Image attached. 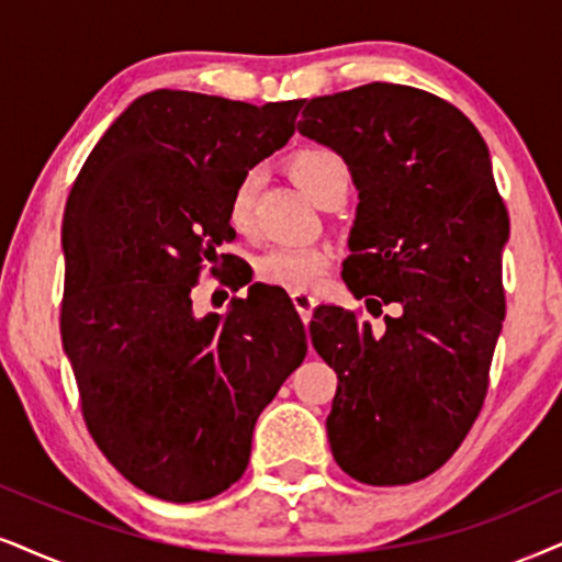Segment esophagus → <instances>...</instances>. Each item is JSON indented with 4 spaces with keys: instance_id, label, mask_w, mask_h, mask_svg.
<instances>
[{
    "instance_id": "esophagus-1",
    "label": "esophagus",
    "mask_w": 562,
    "mask_h": 562,
    "mask_svg": "<svg viewBox=\"0 0 562 562\" xmlns=\"http://www.w3.org/2000/svg\"><path fill=\"white\" fill-rule=\"evenodd\" d=\"M290 297H293L297 314H301L303 322L308 324V322H311V314H314V308H316V295L305 293V290H295V293L290 295Z\"/></svg>"
}]
</instances>
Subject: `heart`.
Instances as JSON below:
<instances>
[{
    "label": "heart",
    "mask_w": 562,
    "mask_h": 562,
    "mask_svg": "<svg viewBox=\"0 0 562 562\" xmlns=\"http://www.w3.org/2000/svg\"><path fill=\"white\" fill-rule=\"evenodd\" d=\"M290 176L297 187L318 204L324 194L334 187L347 183V166L337 153L324 150V147H305L297 150L288 162ZM259 191V173L248 170L238 179L228 199V220L238 233H248L254 223V202ZM329 269V251L322 246L303 248H272L257 261V277L267 285L285 288L290 293L295 290H311L322 280Z\"/></svg>",
    "instance_id": "obj_1"
}]
</instances>
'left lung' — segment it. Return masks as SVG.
Instances as JSON below:
<instances>
[{"label":"left lung","instance_id":"obj_1","mask_svg":"<svg viewBox=\"0 0 562 562\" xmlns=\"http://www.w3.org/2000/svg\"><path fill=\"white\" fill-rule=\"evenodd\" d=\"M303 137L342 155L358 189L342 280L373 316L318 305L311 342L337 373L334 461L366 485H409L453 457L487 394L506 316L508 212L485 139L457 105L371 82L311 98Z\"/></svg>","mask_w":562,"mask_h":562}]
</instances>
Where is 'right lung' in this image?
<instances>
[{"instance_id": "right-lung-1", "label": "right lung", "mask_w": 562, "mask_h": 562, "mask_svg": "<svg viewBox=\"0 0 562 562\" xmlns=\"http://www.w3.org/2000/svg\"><path fill=\"white\" fill-rule=\"evenodd\" d=\"M301 105L153 90L109 126L69 191L61 342L85 425L160 501H207L240 480L257 417L308 350L285 295L251 285L207 316L191 303L204 261L236 236L233 187L288 145Z\"/></svg>"}]
</instances>
